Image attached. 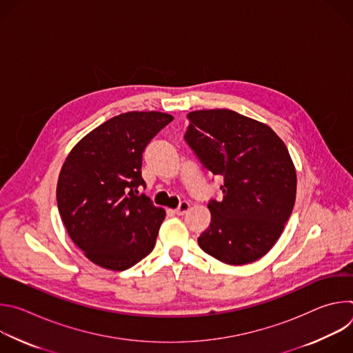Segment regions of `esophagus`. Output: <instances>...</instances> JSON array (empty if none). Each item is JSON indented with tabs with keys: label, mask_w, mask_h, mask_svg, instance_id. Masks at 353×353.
Returning <instances> with one entry per match:
<instances>
[{
	"label": "esophagus",
	"mask_w": 353,
	"mask_h": 353,
	"mask_svg": "<svg viewBox=\"0 0 353 353\" xmlns=\"http://www.w3.org/2000/svg\"><path fill=\"white\" fill-rule=\"evenodd\" d=\"M188 210H190V203H187V201H183V203H180V205L174 210V214L176 215H184Z\"/></svg>",
	"instance_id": "34e87169"
}]
</instances>
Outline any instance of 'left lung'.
Here are the masks:
<instances>
[{
    "label": "left lung",
    "mask_w": 353,
    "mask_h": 353,
    "mask_svg": "<svg viewBox=\"0 0 353 353\" xmlns=\"http://www.w3.org/2000/svg\"><path fill=\"white\" fill-rule=\"evenodd\" d=\"M187 117L185 142L225 180L222 201H210L211 225L198 244L225 264L257 261L278 241L294 205L296 170L288 148L267 124L233 110Z\"/></svg>",
    "instance_id": "8db88e82"
}]
</instances>
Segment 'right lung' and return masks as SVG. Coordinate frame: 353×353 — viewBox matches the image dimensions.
<instances>
[{
	"label": "right lung",
	"instance_id": "obj_1",
	"mask_svg": "<svg viewBox=\"0 0 353 353\" xmlns=\"http://www.w3.org/2000/svg\"><path fill=\"white\" fill-rule=\"evenodd\" d=\"M173 117L128 112L85 135L67 157L57 205L71 240L93 264L124 271L154 250L165 210L145 194L142 152Z\"/></svg>",
	"mask_w": 353,
	"mask_h": 353
}]
</instances>
